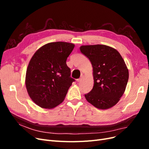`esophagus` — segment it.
<instances>
[{
  "label": "esophagus",
  "mask_w": 149,
  "mask_h": 149,
  "mask_svg": "<svg viewBox=\"0 0 149 149\" xmlns=\"http://www.w3.org/2000/svg\"><path fill=\"white\" fill-rule=\"evenodd\" d=\"M83 77H84L83 74H81V75L80 78H79V79H77V82H81V81L82 79H83Z\"/></svg>",
  "instance_id": "34e87169"
}]
</instances>
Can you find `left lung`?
Wrapping results in <instances>:
<instances>
[{
  "label": "left lung",
  "mask_w": 149,
  "mask_h": 149,
  "mask_svg": "<svg viewBox=\"0 0 149 149\" xmlns=\"http://www.w3.org/2000/svg\"><path fill=\"white\" fill-rule=\"evenodd\" d=\"M93 66L94 86L85 94L86 100L100 109H107L123 95L129 79V71L118 50L104 45L81 46Z\"/></svg>",
  "instance_id": "8db88e82"
}]
</instances>
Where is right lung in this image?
Segmentation results:
<instances>
[{"label":"right lung","mask_w":149,"mask_h":149,"mask_svg":"<svg viewBox=\"0 0 149 149\" xmlns=\"http://www.w3.org/2000/svg\"><path fill=\"white\" fill-rule=\"evenodd\" d=\"M74 45L57 42L40 47L31 57L26 69L25 86L36 104L52 109L61 104L74 81L66 65Z\"/></svg>","instance_id":"add662e5"}]
</instances>
